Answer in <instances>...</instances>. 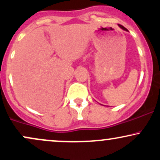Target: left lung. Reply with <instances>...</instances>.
<instances>
[{
	"label": "left lung",
	"mask_w": 160,
	"mask_h": 160,
	"mask_svg": "<svg viewBox=\"0 0 160 160\" xmlns=\"http://www.w3.org/2000/svg\"><path fill=\"white\" fill-rule=\"evenodd\" d=\"M119 25V26H120V28H122V30H125V31H127V29H126V28H124L123 26H122V25Z\"/></svg>",
	"instance_id": "1"
}]
</instances>
